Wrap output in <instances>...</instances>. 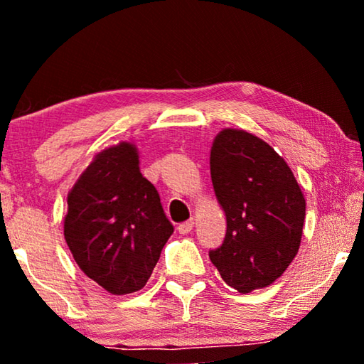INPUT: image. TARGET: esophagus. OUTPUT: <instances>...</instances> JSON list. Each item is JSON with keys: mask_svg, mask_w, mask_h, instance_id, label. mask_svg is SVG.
<instances>
[{"mask_svg": "<svg viewBox=\"0 0 364 364\" xmlns=\"http://www.w3.org/2000/svg\"><path fill=\"white\" fill-rule=\"evenodd\" d=\"M193 228H194V220L191 218L188 221H184V223L178 225V231H180V234H188L193 231Z\"/></svg>", "mask_w": 364, "mask_h": 364, "instance_id": "34e87169", "label": "esophagus"}]
</instances>
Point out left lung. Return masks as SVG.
I'll use <instances>...</instances> for the list:
<instances>
[{"instance_id": "obj_1", "label": "left lung", "mask_w": 364, "mask_h": 364, "mask_svg": "<svg viewBox=\"0 0 364 364\" xmlns=\"http://www.w3.org/2000/svg\"><path fill=\"white\" fill-rule=\"evenodd\" d=\"M210 175L226 234L208 257L237 292L268 287L300 247L305 197L292 170L263 139L226 128L213 141Z\"/></svg>"}]
</instances>
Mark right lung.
I'll return each instance as SVG.
<instances>
[{"mask_svg": "<svg viewBox=\"0 0 364 364\" xmlns=\"http://www.w3.org/2000/svg\"><path fill=\"white\" fill-rule=\"evenodd\" d=\"M138 165L130 143L104 149L67 197L65 242L80 269L114 295L146 286L173 234L157 189Z\"/></svg>", "mask_w": 364, "mask_h": 364, "instance_id": "1", "label": "right lung"}]
</instances>
